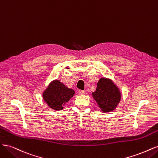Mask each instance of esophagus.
I'll use <instances>...</instances> for the list:
<instances>
[{
    "label": "esophagus",
    "mask_w": 158,
    "mask_h": 158,
    "mask_svg": "<svg viewBox=\"0 0 158 158\" xmlns=\"http://www.w3.org/2000/svg\"><path fill=\"white\" fill-rule=\"evenodd\" d=\"M78 94L80 95H84V94H85V91H84V90H78Z\"/></svg>",
    "instance_id": "1"
}]
</instances>
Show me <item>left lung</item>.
I'll list each match as a JSON object with an SVG mask.
<instances>
[{
  "label": "left lung",
  "instance_id": "left-lung-1",
  "mask_svg": "<svg viewBox=\"0 0 158 158\" xmlns=\"http://www.w3.org/2000/svg\"><path fill=\"white\" fill-rule=\"evenodd\" d=\"M92 96L103 112H110L115 109L121 99L118 88L111 79L101 78Z\"/></svg>",
  "mask_w": 158,
  "mask_h": 158
}]
</instances>
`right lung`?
Here are the masks:
<instances>
[{"mask_svg":"<svg viewBox=\"0 0 158 158\" xmlns=\"http://www.w3.org/2000/svg\"><path fill=\"white\" fill-rule=\"evenodd\" d=\"M74 89L66 87L59 80H55L43 92V98L48 107L60 111L63 109L65 103L74 96Z\"/></svg>","mask_w":158,"mask_h":158,"instance_id":"obj_1","label":"right lung"}]
</instances>
